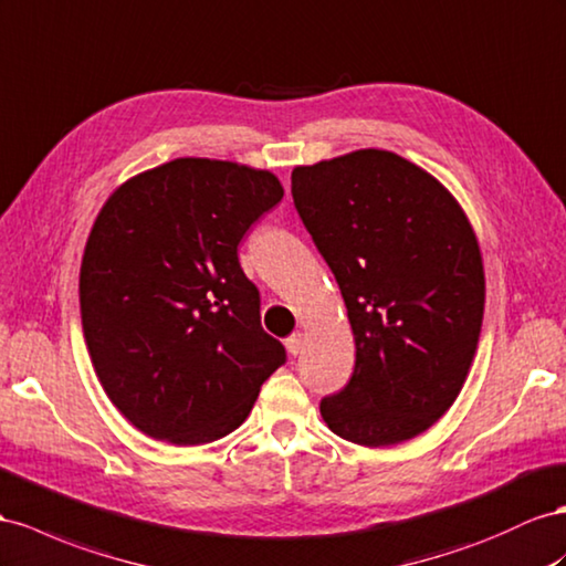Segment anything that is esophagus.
I'll return each mask as SVG.
<instances>
[{
    "label": "esophagus",
    "instance_id": "obj_1",
    "mask_svg": "<svg viewBox=\"0 0 566 566\" xmlns=\"http://www.w3.org/2000/svg\"><path fill=\"white\" fill-rule=\"evenodd\" d=\"M285 347H287L290 355L297 357V355L302 353V347H304V335H302V333H293V335H290V338L285 340Z\"/></svg>",
    "mask_w": 566,
    "mask_h": 566
}]
</instances>
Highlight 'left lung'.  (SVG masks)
Returning <instances> with one entry per match:
<instances>
[{
    "mask_svg": "<svg viewBox=\"0 0 566 566\" xmlns=\"http://www.w3.org/2000/svg\"><path fill=\"white\" fill-rule=\"evenodd\" d=\"M290 180L357 347L353 378L321 400V417L366 448L423 433L460 395L483 324V262L467 213L431 174L386 149L295 166Z\"/></svg>",
    "mask_w": 566,
    "mask_h": 566,
    "instance_id": "obj_1",
    "label": "left lung"
}]
</instances>
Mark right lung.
Returning <instances> with one entry per match:
<instances>
[{"label": "right lung", "mask_w": 566, "mask_h": 566, "mask_svg": "<svg viewBox=\"0 0 566 566\" xmlns=\"http://www.w3.org/2000/svg\"><path fill=\"white\" fill-rule=\"evenodd\" d=\"M281 200L271 171L182 157L133 176L102 207L81 264L83 335L137 431L174 446L219 440L285 361L238 262L250 226Z\"/></svg>", "instance_id": "1"}]
</instances>
